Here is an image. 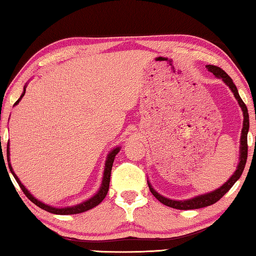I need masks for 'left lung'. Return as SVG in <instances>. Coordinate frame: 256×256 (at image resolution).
<instances>
[{
  "label": "left lung",
  "mask_w": 256,
  "mask_h": 256,
  "mask_svg": "<svg viewBox=\"0 0 256 256\" xmlns=\"http://www.w3.org/2000/svg\"><path fill=\"white\" fill-rule=\"evenodd\" d=\"M206 68H208V71L214 73L216 78L222 79L224 84L229 86V89L232 92L234 96H235V98L237 99V102H238V104H240V106L242 110L244 120H242V136H240V162H238V164H237L235 172H234L230 178H229L222 186H220L219 188L212 190V192H210V193L201 194V196L188 198V200L176 201V200H170V198H167L162 196H160L159 193L156 192V190L152 188V186H151V184L148 182L150 192L154 194V196L157 198L158 201L162 202L164 206L174 208V209H178V210L200 209V208H204L208 206L214 204V203L216 201H219L220 198H222L224 194H226L228 190L232 188V185L235 184L238 180H240V177L242 174V170H244V168H245L246 160H248V128H250V118H248V107H246L244 102H242V98L240 97V94H238V90L236 88L235 84L232 82V78L229 76L227 73L222 70V68L214 66H206Z\"/></svg>",
  "instance_id": "8db88e82"
}]
</instances>
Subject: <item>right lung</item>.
Returning a JSON list of instances; mask_svg holds the SVG:
<instances>
[{"label":"right lung","mask_w":256,"mask_h":256,"mask_svg":"<svg viewBox=\"0 0 256 256\" xmlns=\"http://www.w3.org/2000/svg\"><path fill=\"white\" fill-rule=\"evenodd\" d=\"M26 86L24 88V92L21 94L20 98L18 99L14 102V105H18L19 102L21 100V98L24 96L26 94ZM120 148L118 146V148L112 149L110 154L107 156V159H106V162H105V170H104V176H102V185H100V188H99L98 192L94 194L92 198H88V200L79 203V204L76 206H66V208H55V206H52L48 204H45V203H42V201L37 200L36 198L32 194L29 193V190L24 188V185L21 183L20 180L18 178V176L14 174V168L11 166V162H10V148H8V144L6 146V157H8V168H10V170L12 172V175L16 180V183L19 184L20 188L22 190V192L26 194V196H27L30 201L32 203H34L37 206H40V209L45 210V211H48L50 214H81V212H84V211H88L90 209H92L96 206H98L99 203H100L105 196H107V192H108V188H110V172H112V162H114V159H115V156L120 152Z\"/></svg>","instance_id":"add662e5"}]
</instances>
